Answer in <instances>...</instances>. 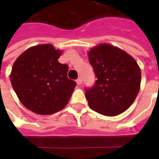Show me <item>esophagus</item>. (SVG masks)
I'll list each match as a JSON object with an SVG mask.
<instances>
[{
    "label": "esophagus",
    "mask_w": 159,
    "mask_h": 159,
    "mask_svg": "<svg viewBox=\"0 0 159 159\" xmlns=\"http://www.w3.org/2000/svg\"><path fill=\"white\" fill-rule=\"evenodd\" d=\"M83 83V79H82V77H78L77 79H76V83H77V85H81Z\"/></svg>",
    "instance_id": "1"
}]
</instances>
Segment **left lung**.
<instances>
[{
  "label": "left lung",
  "instance_id": "left-lung-1",
  "mask_svg": "<svg viewBox=\"0 0 159 159\" xmlns=\"http://www.w3.org/2000/svg\"><path fill=\"white\" fill-rule=\"evenodd\" d=\"M96 76L91 88H85L89 107L105 116H117L132 105L139 93L140 70L136 61L120 48L100 44L89 52Z\"/></svg>",
  "mask_w": 159,
  "mask_h": 159
}]
</instances>
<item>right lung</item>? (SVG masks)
I'll return each instance as SVG.
<instances>
[{"instance_id":"add662e5","label":"right lung","mask_w":159,"mask_h":159,"mask_svg":"<svg viewBox=\"0 0 159 159\" xmlns=\"http://www.w3.org/2000/svg\"><path fill=\"white\" fill-rule=\"evenodd\" d=\"M61 52L50 44L27 49L13 64L11 83L21 103L40 115H49L66 107L75 81L67 77L69 67L58 59Z\"/></svg>"}]
</instances>
